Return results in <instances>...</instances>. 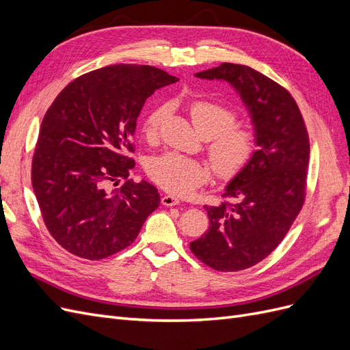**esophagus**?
<instances>
[{"instance_id": "obj_1", "label": "esophagus", "mask_w": 350, "mask_h": 350, "mask_svg": "<svg viewBox=\"0 0 350 350\" xmlns=\"http://www.w3.org/2000/svg\"><path fill=\"white\" fill-rule=\"evenodd\" d=\"M181 203V200L175 196H163L162 197V204L166 207H172V206H178Z\"/></svg>"}]
</instances>
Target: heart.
<instances>
[{"label": "heart", "mask_w": 350, "mask_h": 350, "mask_svg": "<svg viewBox=\"0 0 350 350\" xmlns=\"http://www.w3.org/2000/svg\"><path fill=\"white\" fill-rule=\"evenodd\" d=\"M166 113V105H159L147 113L142 126L146 139H154ZM189 113L198 134L210 139L208 157L216 174L229 178L241 172L256 152V133L234 126L237 113L224 103L196 100L189 107ZM147 171L157 185L176 196L191 194L196 188L206 184L210 176V169L204 162L176 153L153 157Z\"/></svg>", "instance_id": "obj_1"}]
</instances>
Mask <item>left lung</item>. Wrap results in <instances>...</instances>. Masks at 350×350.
Wrapping results in <instances>:
<instances>
[{
  "label": "left lung",
  "mask_w": 350,
  "mask_h": 350,
  "mask_svg": "<svg viewBox=\"0 0 350 350\" xmlns=\"http://www.w3.org/2000/svg\"><path fill=\"white\" fill-rule=\"evenodd\" d=\"M197 79L230 84L247 108L257 150L230 179L217 206H204L210 226L189 243L194 256L219 271L256 266L276 248L305 198L310 139L291 93L251 67L224 62Z\"/></svg>",
  "instance_id": "8db88e82"
}]
</instances>
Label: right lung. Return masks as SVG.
I'll use <instances>...</instances> for the list:
<instances>
[{
	"label": "right lung",
	"instance_id": "add662e5",
	"mask_svg": "<svg viewBox=\"0 0 350 350\" xmlns=\"http://www.w3.org/2000/svg\"><path fill=\"white\" fill-rule=\"evenodd\" d=\"M178 81L150 66L116 64L72 80L40 125L31 185L42 217L62 248L102 260L134 242L161 204L156 187L125 181L137 118L154 90Z\"/></svg>",
	"mask_w": 350,
	"mask_h": 350
}]
</instances>
